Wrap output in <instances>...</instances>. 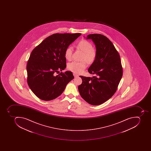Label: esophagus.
<instances>
[{
  "label": "esophagus",
  "instance_id": "1",
  "mask_svg": "<svg viewBox=\"0 0 151 151\" xmlns=\"http://www.w3.org/2000/svg\"><path fill=\"white\" fill-rule=\"evenodd\" d=\"M73 75H74V77H77L78 76V75H76V74H73Z\"/></svg>",
  "mask_w": 151,
  "mask_h": 151
}]
</instances>
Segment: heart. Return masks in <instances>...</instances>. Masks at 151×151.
Segmentation results:
<instances>
[{
  "label": "heart",
  "instance_id": "heart-1",
  "mask_svg": "<svg viewBox=\"0 0 151 151\" xmlns=\"http://www.w3.org/2000/svg\"><path fill=\"white\" fill-rule=\"evenodd\" d=\"M76 47L77 49L83 52L81 59L82 60L86 61L88 64H91L95 61L97 53L93 49V44L90 42L83 40L78 43ZM72 54L73 47L71 46L68 47L65 51L64 56L65 59L68 61L71 60ZM86 68V64L84 61L81 62L73 61L68 64V69L76 74H81L83 72Z\"/></svg>",
  "mask_w": 151,
  "mask_h": 151
}]
</instances>
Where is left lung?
Here are the masks:
<instances>
[{
    "instance_id": "1",
    "label": "left lung",
    "mask_w": 151,
    "mask_h": 151,
    "mask_svg": "<svg viewBox=\"0 0 151 151\" xmlns=\"http://www.w3.org/2000/svg\"><path fill=\"white\" fill-rule=\"evenodd\" d=\"M86 38L92 40L96 46V59L88 70L95 76H80L82 83L78 90L88 104L99 105L115 93L122 76V67L120 56L108 38L100 34L89 35Z\"/></svg>"
}]
</instances>
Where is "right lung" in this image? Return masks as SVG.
Here are the masks:
<instances>
[{"instance_id": "right-lung-1", "label": "right lung", "mask_w": 151, "mask_h": 151, "mask_svg": "<svg viewBox=\"0 0 151 151\" xmlns=\"http://www.w3.org/2000/svg\"><path fill=\"white\" fill-rule=\"evenodd\" d=\"M81 33H55L43 40L32 51L26 70L28 84L41 100L49 101L60 95L70 81L74 78L70 71L55 73L66 68L65 49Z\"/></svg>"}]
</instances>
